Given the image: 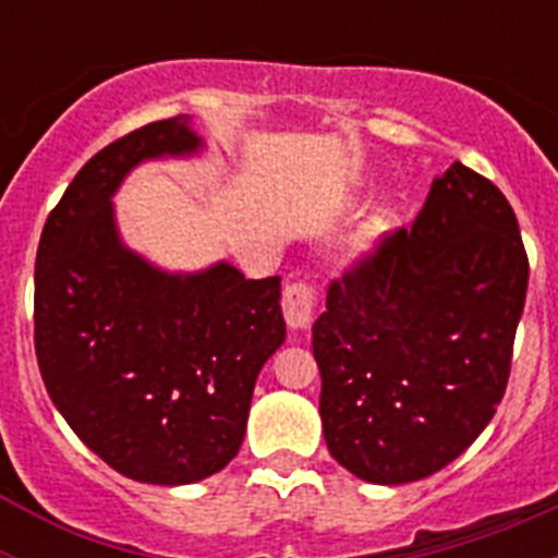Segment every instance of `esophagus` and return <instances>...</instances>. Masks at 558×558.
<instances>
[{
  "label": "esophagus",
  "mask_w": 558,
  "mask_h": 558,
  "mask_svg": "<svg viewBox=\"0 0 558 558\" xmlns=\"http://www.w3.org/2000/svg\"><path fill=\"white\" fill-rule=\"evenodd\" d=\"M315 304H318V293L313 284L293 282L284 288L282 293V313L290 329H310L313 324Z\"/></svg>",
  "instance_id": "1"
}]
</instances>
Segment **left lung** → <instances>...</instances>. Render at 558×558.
Returning <instances> with one entry per match:
<instances>
[{"mask_svg":"<svg viewBox=\"0 0 558 558\" xmlns=\"http://www.w3.org/2000/svg\"><path fill=\"white\" fill-rule=\"evenodd\" d=\"M525 290L514 209L456 161L411 229L386 234L329 284L313 324L335 461L383 486L456 461L506 393Z\"/></svg>","mask_w":558,"mask_h":558,"instance_id":"1","label":"left lung"}]
</instances>
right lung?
<instances>
[{"mask_svg": "<svg viewBox=\"0 0 558 558\" xmlns=\"http://www.w3.org/2000/svg\"><path fill=\"white\" fill-rule=\"evenodd\" d=\"M190 117L102 147L49 211L36 256V357L49 399L120 475L184 486L240 452L254 383L284 343L282 276L218 263L167 274L128 248L113 192L147 159L192 156Z\"/></svg>", "mask_w": 558, "mask_h": 558, "instance_id": "obj_1", "label": "right lung"}]
</instances>
